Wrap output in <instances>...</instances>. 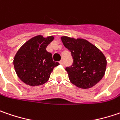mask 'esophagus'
<instances>
[{"label":"esophagus","mask_w":120,"mask_h":120,"mask_svg":"<svg viewBox=\"0 0 120 120\" xmlns=\"http://www.w3.org/2000/svg\"><path fill=\"white\" fill-rule=\"evenodd\" d=\"M59 63H60L61 65H64V62H63V61H61L59 62Z\"/></svg>","instance_id":"esophagus-1"}]
</instances>
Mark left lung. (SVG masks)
<instances>
[{
	"mask_svg": "<svg viewBox=\"0 0 120 120\" xmlns=\"http://www.w3.org/2000/svg\"><path fill=\"white\" fill-rule=\"evenodd\" d=\"M61 41L71 54L73 64L67 67L70 82L78 88H90L105 75L107 60L99 49L86 40L62 36Z\"/></svg>",
	"mask_w": 120,
	"mask_h": 120,
	"instance_id": "8db88e82",
	"label": "left lung"
}]
</instances>
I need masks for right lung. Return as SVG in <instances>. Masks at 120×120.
Returning <instances> with one entry per match:
<instances>
[{"label":"right lung","instance_id":"right-lung-1","mask_svg":"<svg viewBox=\"0 0 120 120\" xmlns=\"http://www.w3.org/2000/svg\"><path fill=\"white\" fill-rule=\"evenodd\" d=\"M54 40L52 36L38 35L27 41L18 50L13 59L17 76L27 85L36 86L46 83L54 68L59 65L52 60L46 48Z\"/></svg>","mask_w":120,"mask_h":120}]
</instances>
